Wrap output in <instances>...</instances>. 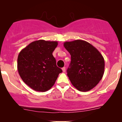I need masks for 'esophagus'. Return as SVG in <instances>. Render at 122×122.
Segmentation results:
<instances>
[{
    "instance_id": "34e87169",
    "label": "esophagus",
    "mask_w": 122,
    "mask_h": 122,
    "mask_svg": "<svg viewBox=\"0 0 122 122\" xmlns=\"http://www.w3.org/2000/svg\"><path fill=\"white\" fill-rule=\"evenodd\" d=\"M62 70L63 72H65L66 69H65V67H64V68H62Z\"/></svg>"
}]
</instances>
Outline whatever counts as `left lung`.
I'll list each match as a JSON object with an SVG mask.
<instances>
[{
    "instance_id": "1",
    "label": "left lung",
    "mask_w": 122,
    "mask_h": 122,
    "mask_svg": "<svg viewBox=\"0 0 122 122\" xmlns=\"http://www.w3.org/2000/svg\"><path fill=\"white\" fill-rule=\"evenodd\" d=\"M64 46L71 56L67 75L71 83L82 92L90 91L99 83L104 72V60L91 44L83 40L65 42Z\"/></svg>"
}]
</instances>
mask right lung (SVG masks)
I'll return each mask as SVG.
<instances>
[{"instance_id":"add662e5","label":"right lung","mask_w":122,"mask_h":122,"mask_svg":"<svg viewBox=\"0 0 122 122\" xmlns=\"http://www.w3.org/2000/svg\"><path fill=\"white\" fill-rule=\"evenodd\" d=\"M57 45V41L38 40L32 42L19 53L18 73L22 80L34 90L48 91L62 72L57 66L52 54Z\"/></svg>"}]
</instances>
